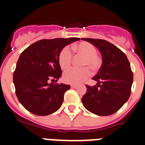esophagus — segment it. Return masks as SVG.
Here are the masks:
<instances>
[{
	"label": "esophagus",
	"mask_w": 145,
	"mask_h": 145,
	"mask_svg": "<svg viewBox=\"0 0 145 145\" xmlns=\"http://www.w3.org/2000/svg\"><path fill=\"white\" fill-rule=\"evenodd\" d=\"M77 85H74V84H71V87L72 88H77Z\"/></svg>",
	"instance_id": "34e87169"
}]
</instances>
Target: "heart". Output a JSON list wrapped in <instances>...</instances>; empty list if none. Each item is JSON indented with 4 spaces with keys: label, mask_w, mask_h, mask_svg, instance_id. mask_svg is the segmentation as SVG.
I'll return each mask as SVG.
<instances>
[{
    "label": "heart",
    "mask_w": 145,
    "mask_h": 145,
    "mask_svg": "<svg viewBox=\"0 0 145 145\" xmlns=\"http://www.w3.org/2000/svg\"><path fill=\"white\" fill-rule=\"evenodd\" d=\"M74 52L81 54L84 56L82 62L81 69H71L64 74L63 80L70 84H78L87 79L91 74L90 69L93 71H97L102 66V60L97 55V49L93 44L88 42H81L72 45ZM59 66L66 70L70 67L72 62V54L68 47H65L59 52L58 57Z\"/></svg>",
    "instance_id": "b5f03b06"
}]
</instances>
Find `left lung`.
<instances>
[{
  "label": "left lung",
  "instance_id": "8db88e82",
  "mask_svg": "<svg viewBox=\"0 0 145 145\" xmlns=\"http://www.w3.org/2000/svg\"><path fill=\"white\" fill-rule=\"evenodd\" d=\"M96 47L102 55L100 71L93 78L97 85H86L82 97L86 109L98 116H109L119 110L129 98L133 74L126 55L112 43L102 39H82Z\"/></svg>",
  "mask_w": 145,
  "mask_h": 145
}]
</instances>
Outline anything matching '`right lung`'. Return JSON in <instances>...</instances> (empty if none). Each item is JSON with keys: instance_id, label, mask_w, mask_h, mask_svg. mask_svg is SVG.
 <instances>
[{"instance_id": "obj_1", "label": "right lung", "mask_w": 145, "mask_h": 145, "mask_svg": "<svg viewBox=\"0 0 145 145\" xmlns=\"http://www.w3.org/2000/svg\"><path fill=\"white\" fill-rule=\"evenodd\" d=\"M78 38L43 39L29 45L21 53L13 74L17 98L27 110L47 116L59 109L69 85L48 83L62 76L58 57L66 45Z\"/></svg>"}]
</instances>
